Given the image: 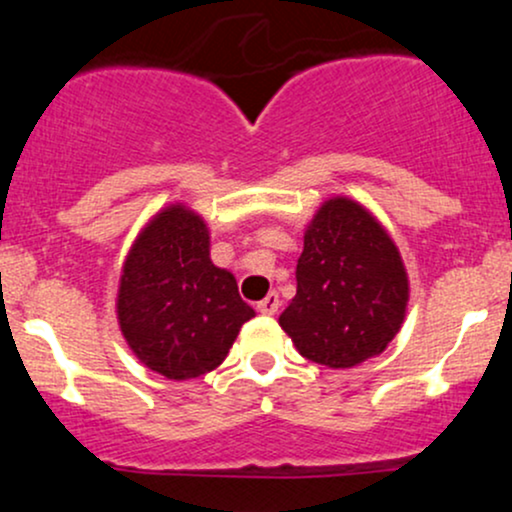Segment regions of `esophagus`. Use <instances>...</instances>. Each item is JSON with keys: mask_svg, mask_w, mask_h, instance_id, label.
I'll return each mask as SVG.
<instances>
[{"mask_svg": "<svg viewBox=\"0 0 512 512\" xmlns=\"http://www.w3.org/2000/svg\"><path fill=\"white\" fill-rule=\"evenodd\" d=\"M257 310H260L262 315H274L276 310H279V293H267V298H262V301L257 303Z\"/></svg>", "mask_w": 512, "mask_h": 512, "instance_id": "obj_1", "label": "esophagus"}]
</instances>
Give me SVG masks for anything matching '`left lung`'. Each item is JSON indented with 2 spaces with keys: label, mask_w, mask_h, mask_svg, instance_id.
<instances>
[{
  "label": "left lung",
  "mask_w": 512,
  "mask_h": 512,
  "mask_svg": "<svg viewBox=\"0 0 512 512\" xmlns=\"http://www.w3.org/2000/svg\"><path fill=\"white\" fill-rule=\"evenodd\" d=\"M296 296L279 315L298 354L327 368L380 356L402 330L409 276L395 240L361 202L330 197L305 226Z\"/></svg>",
  "instance_id": "8db88e82"
}]
</instances>
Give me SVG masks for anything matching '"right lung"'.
<instances>
[{
    "instance_id": "add662e5",
    "label": "right lung",
    "mask_w": 512,
    "mask_h": 512,
    "mask_svg": "<svg viewBox=\"0 0 512 512\" xmlns=\"http://www.w3.org/2000/svg\"><path fill=\"white\" fill-rule=\"evenodd\" d=\"M209 248L207 221L173 202L146 221L122 262L117 325L132 354L168 380L219 368L255 317L236 276L211 262Z\"/></svg>"
}]
</instances>
